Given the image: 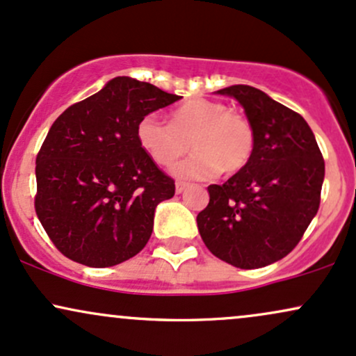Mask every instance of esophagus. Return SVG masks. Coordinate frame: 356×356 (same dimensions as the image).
Wrapping results in <instances>:
<instances>
[{
    "instance_id": "esophagus-1",
    "label": "esophagus",
    "mask_w": 356,
    "mask_h": 356,
    "mask_svg": "<svg viewBox=\"0 0 356 356\" xmlns=\"http://www.w3.org/2000/svg\"><path fill=\"white\" fill-rule=\"evenodd\" d=\"M187 187H189V184H187V182H182V181L175 182V192H177V194H182V192L186 191Z\"/></svg>"
}]
</instances>
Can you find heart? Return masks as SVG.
Segmentation results:
<instances>
[{
  "mask_svg": "<svg viewBox=\"0 0 356 356\" xmlns=\"http://www.w3.org/2000/svg\"><path fill=\"white\" fill-rule=\"evenodd\" d=\"M137 140L155 164L170 167L191 149L194 155L174 167L182 179H211L220 170L232 175L251 161L256 132L251 120L209 99L184 102L170 113L169 124L154 113L137 124Z\"/></svg>",
  "mask_w": 356,
  "mask_h": 356,
  "instance_id": "1",
  "label": "heart"
}]
</instances>
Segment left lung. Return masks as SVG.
Segmentation results:
<instances>
[{
    "mask_svg": "<svg viewBox=\"0 0 356 356\" xmlns=\"http://www.w3.org/2000/svg\"><path fill=\"white\" fill-rule=\"evenodd\" d=\"M234 97L256 132L249 164L222 186L212 184L197 214L207 249L241 269L288 256L316 216L325 161L312 129L295 110L249 85L219 90Z\"/></svg>",
    "mask_w": 356,
    "mask_h": 356,
    "instance_id": "obj_1",
    "label": "left lung"
}]
</instances>
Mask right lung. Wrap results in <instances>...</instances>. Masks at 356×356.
<instances>
[{
	"instance_id": "obj_1",
	"label": "right lung",
	"mask_w": 356,
	"mask_h": 356,
	"mask_svg": "<svg viewBox=\"0 0 356 356\" xmlns=\"http://www.w3.org/2000/svg\"><path fill=\"white\" fill-rule=\"evenodd\" d=\"M179 99L117 76L53 122L36 155L35 211L61 254L108 268L145 248L175 184L138 144L137 124Z\"/></svg>"
}]
</instances>
